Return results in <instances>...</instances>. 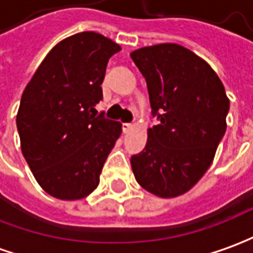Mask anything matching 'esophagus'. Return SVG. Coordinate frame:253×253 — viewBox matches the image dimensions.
Returning <instances> with one entry per match:
<instances>
[{"label":"esophagus","instance_id":"34e87169","mask_svg":"<svg viewBox=\"0 0 253 253\" xmlns=\"http://www.w3.org/2000/svg\"><path fill=\"white\" fill-rule=\"evenodd\" d=\"M122 128H123V133H128L130 130H133V125L131 123H123Z\"/></svg>","mask_w":253,"mask_h":253}]
</instances>
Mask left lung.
<instances>
[{
  "label": "left lung",
  "instance_id": "1",
  "mask_svg": "<svg viewBox=\"0 0 253 253\" xmlns=\"http://www.w3.org/2000/svg\"><path fill=\"white\" fill-rule=\"evenodd\" d=\"M131 59L145 77L152 115L147 145L131 156L137 183L161 198L191 190L212 165L226 133L230 101L209 63L178 44L135 49Z\"/></svg>",
  "mask_w": 253,
  "mask_h": 253
}]
</instances>
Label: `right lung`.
I'll return each mask as SVG.
<instances>
[{
    "instance_id": "add662e5",
    "label": "right lung",
    "mask_w": 253,
    "mask_h": 253,
    "mask_svg": "<svg viewBox=\"0 0 253 253\" xmlns=\"http://www.w3.org/2000/svg\"><path fill=\"white\" fill-rule=\"evenodd\" d=\"M120 45L95 32L58 42L22 94L16 126L22 154L49 195H90L122 133V123L95 111L106 65Z\"/></svg>"
}]
</instances>
